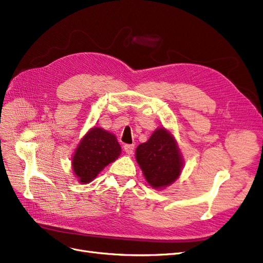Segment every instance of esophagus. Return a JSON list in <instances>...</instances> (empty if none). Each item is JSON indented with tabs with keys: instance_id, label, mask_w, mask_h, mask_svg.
Listing matches in <instances>:
<instances>
[{
	"instance_id": "esophagus-1",
	"label": "esophagus",
	"mask_w": 263,
	"mask_h": 263,
	"mask_svg": "<svg viewBox=\"0 0 263 263\" xmlns=\"http://www.w3.org/2000/svg\"><path fill=\"white\" fill-rule=\"evenodd\" d=\"M123 148H124V152L126 154L131 155V154H133V151H134V145L133 144H125L124 146H123Z\"/></svg>"
}]
</instances>
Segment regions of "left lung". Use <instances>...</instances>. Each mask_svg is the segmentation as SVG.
I'll list each match as a JSON object with an SVG mask.
<instances>
[{"label":"left lung","mask_w":263,"mask_h":263,"mask_svg":"<svg viewBox=\"0 0 263 263\" xmlns=\"http://www.w3.org/2000/svg\"><path fill=\"white\" fill-rule=\"evenodd\" d=\"M135 159L143 176L155 190H162L177 181L184 159L173 134L163 126L153 132L147 142L140 144Z\"/></svg>","instance_id":"left-lung-1"}]
</instances>
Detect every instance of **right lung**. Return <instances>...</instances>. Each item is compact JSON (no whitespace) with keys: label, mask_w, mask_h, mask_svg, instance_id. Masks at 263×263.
<instances>
[{"label":"right lung","mask_w":263,"mask_h":263,"mask_svg":"<svg viewBox=\"0 0 263 263\" xmlns=\"http://www.w3.org/2000/svg\"><path fill=\"white\" fill-rule=\"evenodd\" d=\"M116 135L93 126L80 140L71 157L72 170L81 184L92 182L106 166L120 156Z\"/></svg>","instance_id":"1"}]
</instances>
